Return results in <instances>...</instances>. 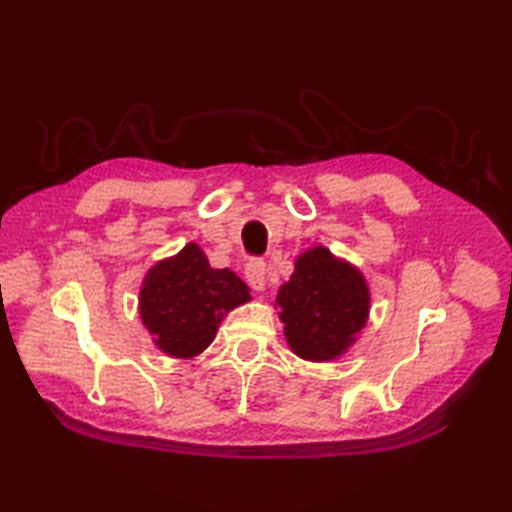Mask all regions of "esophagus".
<instances>
[{
	"instance_id": "1",
	"label": "esophagus",
	"mask_w": 512,
	"mask_h": 512,
	"mask_svg": "<svg viewBox=\"0 0 512 512\" xmlns=\"http://www.w3.org/2000/svg\"><path fill=\"white\" fill-rule=\"evenodd\" d=\"M244 275H246V281H248L250 288L264 290V286H266V262H264V259H259V257L248 259V264L244 268Z\"/></svg>"
}]
</instances>
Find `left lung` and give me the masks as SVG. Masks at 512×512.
<instances>
[{
	"instance_id": "1",
	"label": "left lung",
	"mask_w": 512,
	"mask_h": 512,
	"mask_svg": "<svg viewBox=\"0 0 512 512\" xmlns=\"http://www.w3.org/2000/svg\"><path fill=\"white\" fill-rule=\"evenodd\" d=\"M279 319L286 339L306 361H332L354 343L369 314V290L363 275L314 246L303 253L290 281L279 288Z\"/></svg>"
}]
</instances>
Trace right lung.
Listing matches in <instances>:
<instances>
[{"label": "right lung", "mask_w": 512, "mask_h": 512, "mask_svg": "<svg viewBox=\"0 0 512 512\" xmlns=\"http://www.w3.org/2000/svg\"><path fill=\"white\" fill-rule=\"evenodd\" d=\"M250 301V290L233 270L211 268L198 244L149 270L140 288V319L162 352L198 356L215 339L226 312Z\"/></svg>", "instance_id": "1"}]
</instances>
